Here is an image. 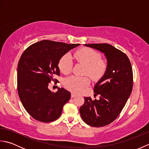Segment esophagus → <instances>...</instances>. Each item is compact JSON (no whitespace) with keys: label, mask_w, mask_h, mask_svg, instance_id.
<instances>
[{"label":"esophagus","mask_w":149,"mask_h":149,"mask_svg":"<svg viewBox=\"0 0 149 149\" xmlns=\"http://www.w3.org/2000/svg\"><path fill=\"white\" fill-rule=\"evenodd\" d=\"M75 96H76V94H75V93H71V97H72V98H74V97H75Z\"/></svg>","instance_id":"34e87169"}]
</instances>
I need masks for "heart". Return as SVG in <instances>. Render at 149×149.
<instances>
[{"label": "heart", "mask_w": 149, "mask_h": 149, "mask_svg": "<svg viewBox=\"0 0 149 149\" xmlns=\"http://www.w3.org/2000/svg\"><path fill=\"white\" fill-rule=\"evenodd\" d=\"M74 57L79 62L86 65L85 74H88L93 80H98L102 76L107 67L105 61L101 59L100 54L90 48H83L74 54ZM72 66L71 56L68 54L63 56L59 62V68L63 74H68ZM90 84L88 77L73 75L66 78L65 81V86L74 92H79L84 87Z\"/></svg>", "instance_id": "obj_1"}]
</instances>
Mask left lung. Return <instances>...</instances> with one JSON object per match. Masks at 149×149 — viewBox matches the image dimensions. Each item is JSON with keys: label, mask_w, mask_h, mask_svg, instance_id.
I'll return each mask as SVG.
<instances>
[{"label": "left lung", "mask_w": 149, "mask_h": 149, "mask_svg": "<svg viewBox=\"0 0 149 149\" xmlns=\"http://www.w3.org/2000/svg\"><path fill=\"white\" fill-rule=\"evenodd\" d=\"M99 50L107 60L106 70L95 84L92 100L84 97V104L79 111L83 121L92 127H103L115 120L122 111L130 97L133 86L131 62L125 54L107 43L84 44Z\"/></svg>", "instance_id": "obj_1"}]
</instances>
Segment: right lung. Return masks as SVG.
Masks as SVG:
<instances>
[{
    "label": "right lung",
    "instance_id": "add662e5",
    "mask_svg": "<svg viewBox=\"0 0 149 149\" xmlns=\"http://www.w3.org/2000/svg\"><path fill=\"white\" fill-rule=\"evenodd\" d=\"M80 44L42 40L29 46L22 54L17 66V86L22 105L33 118L42 122L58 119L71 93L64 88L53 93L50 81L59 75V60Z\"/></svg>",
    "mask_w": 149,
    "mask_h": 149
}]
</instances>
